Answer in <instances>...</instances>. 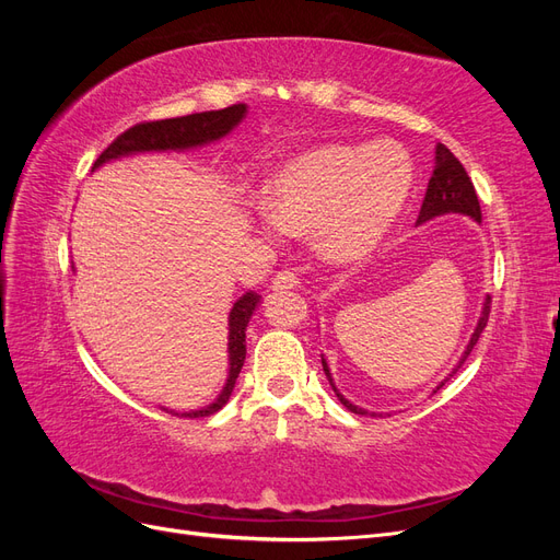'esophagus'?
<instances>
[{"mask_svg":"<svg viewBox=\"0 0 560 560\" xmlns=\"http://www.w3.org/2000/svg\"><path fill=\"white\" fill-rule=\"evenodd\" d=\"M270 284H273V290H294V287L299 284V278L294 270H278Z\"/></svg>","mask_w":560,"mask_h":560,"instance_id":"obj_1","label":"esophagus"}]
</instances>
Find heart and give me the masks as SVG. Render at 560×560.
<instances>
[{
    "label": "heart",
    "instance_id": "1",
    "mask_svg": "<svg viewBox=\"0 0 560 560\" xmlns=\"http://www.w3.org/2000/svg\"><path fill=\"white\" fill-rule=\"evenodd\" d=\"M411 184V161L393 142L319 144L268 182L261 229L270 238L313 229L325 259H362L393 226Z\"/></svg>",
    "mask_w": 560,
    "mask_h": 560
}]
</instances>
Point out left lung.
I'll use <instances>...</instances> for the list:
<instances>
[{"label": "left lung", "mask_w": 560, "mask_h": 560, "mask_svg": "<svg viewBox=\"0 0 560 560\" xmlns=\"http://www.w3.org/2000/svg\"><path fill=\"white\" fill-rule=\"evenodd\" d=\"M434 161H436V163H434V171H432V177H430V184H428L425 200H422V206H420L418 224L428 222V219H432V217L446 214V212H460V214H467V217H471V219H477V222H481L479 196H477V191H474V184H471L467 171L463 167V163L453 156V151H451L446 144H436ZM488 315H490V296H488L486 303H483V313H481V317H479V325H477V329H474V334H471V341H469V346H467V350H465V354H463V360L457 362V366L451 371V376L455 374L457 369H460V366L465 364V360L469 358V352L474 350V346H477L481 331H483L486 325H488ZM322 366H325V374H327V378H329V383H331V387H334V393H336L338 399H341V404L346 406V409L352 411V413H358V416H366L369 411L360 409V406L350 404L341 393H338L334 381H331V374H329V369H327V362H325V360H322ZM446 381H448V378H446ZM446 381H444V383H446ZM444 383H442V385H444ZM442 385H439V387H442ZM439 387H436V389H439ZM371 416H374V413H371Z\"/></svg>", "instance_id": "8db88e82"}]
</instances>
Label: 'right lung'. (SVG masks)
<instances>
[{
    "instance_id": "add662e5",
    "label": "right lung",
    "mask_w": 560,
    "mask_h": 560,
    "mask_svg": "<svg viewBox=\"0 0 560 560\" xmlns=\"http://www.w3.org/2000/svg\"><path fill=\"white\" fill-rule=\"evenodd\" d=\"M247 107L243 103L231 105L217 112H200V114H189V116H177V118H163V121H142L135 124L132 128L124 130L118 138L97 156L95 165H103L105 161L118 159V156H128V154H138V151H165V149H189L198 144H208L212 140L224 138V135L241 124V118L245 116ZM259 294L247 292L238 301L233 303L231 315H229V360H231V371H229V381L226 387L222 389V395L217 397L214 404L206 406L200 411H189V413H175L182 418H206L217 413L222 406L229 401L235 378H238L243 362H245V329L247 322L254 313V308L259 306ZM173 413V411H171Z\"/></svg>"
}]
</instances>
